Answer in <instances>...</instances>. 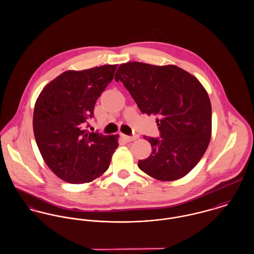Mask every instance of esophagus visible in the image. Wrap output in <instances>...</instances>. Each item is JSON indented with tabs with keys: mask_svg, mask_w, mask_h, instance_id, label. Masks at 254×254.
I'll use <instances>...</instances> for the list:
<instances>
[{
	"mask_svg": "<svg viewBox=\"0 0 254 254\" xmlns=\"http://www.w3.org/2000/svg\"><path fill=\"white\" fill-rule=\"evenodd\" d=\"M123 138L127 141V142H133V141H135V140H137L138 138H139V136H125V135H123Z\"/></svg>",
	"mask_w": 254,
	"mask_h": 254,
	"instance_id": "34e87169",
	"label": "esophagus"
}]
</instances>
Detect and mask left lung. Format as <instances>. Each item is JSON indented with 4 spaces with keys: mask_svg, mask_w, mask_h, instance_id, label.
Masks as SVG:
<instances>
[{
    "mask_svg": "<svg viewBox=\"0 0 254 254\" xmlns=\"http://www.w3.org/2000/svg\"><path fill=\"white\" fill-rule=\"evenodd\" d=\"M140 110L156 115L160 138L144 137L151 145L150 155L139 168L158 181L186 176L206 151L211 137L212 110L201 83L180 67L130 62L116 70Z\"/></svg>",
    "mask_w": 254,
    "mask_h": 254,
    "instance_id": "8db88e82",
    "label": "left lung"
}]
</instances>
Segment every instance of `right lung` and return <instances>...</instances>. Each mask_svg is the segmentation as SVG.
Segmentation results:
<instances>
[{
  "label": "right lung",
  "mask_w": 254,
  "mask_h": 254,
  "mask_svg": "<svg viewBox=\"0 0 254 254\" xmlns=\"http://www.w3.org/2000/svg\"><path fill=\"white\" fill-rule=\"evenodd\" d=\"M117 64L67 70L47 84L37 98L33 131L48 167L62 180L90 183L108 169L118 135L84 130L97 100L112 81Z\"/></svg>",
  "instance_id": "1"
}]
</instances>
